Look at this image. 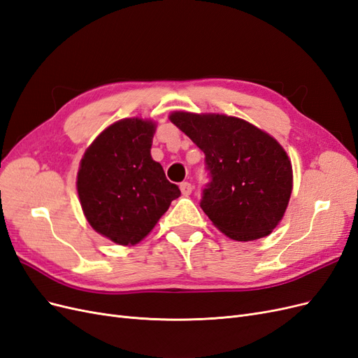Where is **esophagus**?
<instances>
[{
    "label": "esophagus",
    "mask_w": 358,
    "mask_h": 358,
    "mask_svg": "<svg viewBox=\"0 0 358 358\" xmlns=\"http://www.w3.org/2000/svg\"><path fill=\"white\" fill-rule=\"evenodd\" d=\"M180 191L183 196H189V194L192 192V185L189 182H182L180 183Z\"/></svg>",
    "instance_id": "esophagus-1"
}]
</instances>
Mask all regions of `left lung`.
I'll use <instances>...</instances> for the list:
<instances>
[{"mask_svg": "<svg viewBox=\"0 0 358 358\" xmlns=\"http://www.w3.org/2000/svg\"><path fill=\"white\" fill-rule=\"evenodd\" d=\"M170 121L204 152L210 180L200 206L216 229L237 242L272 233L292 189V167L284 148L234 116L175 112Z\"/></svg>", "mask_w": 358, "mask_h": 358, "instance_id": "1", "label": "left lung"}]
</instances>
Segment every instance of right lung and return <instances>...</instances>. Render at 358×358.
Returning a JSON list of instances; mask_svg holds the SVG:
<instances>
[{
    "instance_id": "add662e5",
    "label": "right lung",
    "mask_w": 358,
    "mask_h": 358,
    "mask_svg": "<svg viewBox=\"0 0 358 358\" xmlns=\"http://www.w3.org/2000/svg\"><path fill=\"white\" fill-rule=\"evenodd\" d=\"M152 121L128 117L107 127L80 161L78 192L92 229L117 245H136L180 196L150 157Z\"/></svg>"
}]
</instances>
